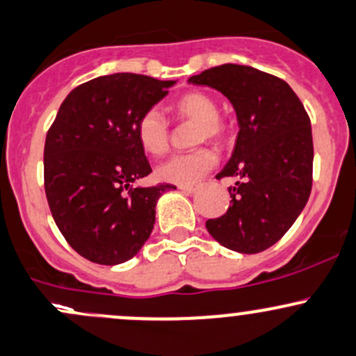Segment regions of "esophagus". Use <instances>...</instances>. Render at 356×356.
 I'll use <instances>...</instances> for the list:
<instances>
[{"label": "esophagus", "instance_id": "34e87169", "mask_svg": "<svg viewBox=\"0 0 356 356\" xmlns=\"http://www.w3.org/2000/svg\"><path fill=\"white\" fill-rule=\"evenodd\" d=\"M178 188L181 190L183 193H193L197 190V186H193V185H179Z\"/></svg>", "mask_w": 356, "mask_h": 356}]
</instances>
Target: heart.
Instances as JSON below:
<instances>
[{
	"mask_svg": "<svg viewBox=\"0 0 356 356\" xmlns=\"http://www.w3.org/2000/svg\"><path fill=\"white\" fill-rule=\"evenodd\" d=\"M175 112L183 119L199 122L197 142L225 136V126L218 121L220 108L216 100L202 91H188L175 102ZM136 140L150 156H163L170 147V124L159 108H149L136 122ZM216 154L211 149H197L190 152L175 154L157 166L156 173L163 181L175 185H193L206 177L216 164Z\"/></svg>",
	"mask_w": 356,
	"mask_h": 356,
	"instance_id": "1",
	"label": "heart"
}]
</instances>
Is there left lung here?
I'll use <instances>...</instances> for the list:
<instances>
[{
	"instance_id": "left-lung-1",
	"label": "left lung",
	"mask_w": 356,
	"mask_h": 356,
	"mask_svg": "<svg viewBox=\"0 0 356 356\" xmlns=\"http://www.w3.org/2000/svg\"><path fill=\"white\" fill-rule=\"evenodd\" d=\"M188 83L220 91L238 122L230 161L216 178H235L223 216L207 220L211 237L227 249L256 254L284 237L312 192L309 118L286 81L249 65L225 63Z\"/></svg>"
}]
</instances>
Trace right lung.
Here are the masks:
<instances>
[{
  "label": "right lung",
  "mask_w": 356,
  "mask_h": 356,
  "mask_svg": "<svg viewBox=\"0 0 356 356\" xmlns=\"http://www.w3.org/2000/svg\"><path fill=\"white\" fill-rule=\"evenodd\" d=\"M177 81L131 72L74 88L44 142V190L70 248L98 265L131 259L149 241L159 197L177 186H135L150 175L136 122Z\"/></svg>",
  "instance_id": "right-lung-1"
}]
</instances>
